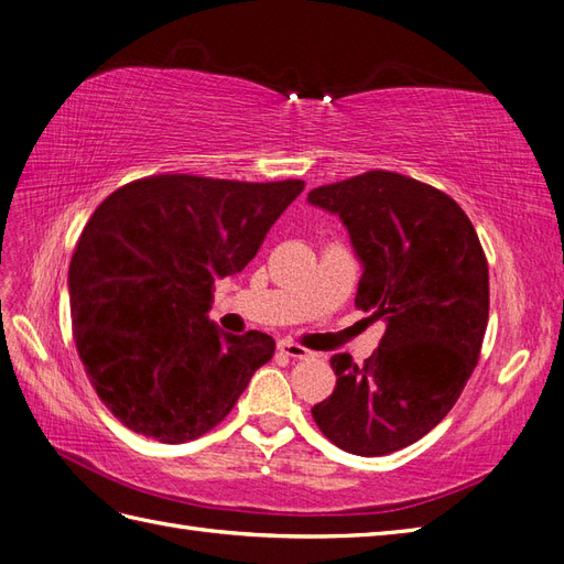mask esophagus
<instances>
[{
  "mask_svg": "<svg viewBox=\"0 0 564 564\" xmlns=\"http://www.w3.org/2000/svg\"><path fill=\"white\" fill-rule=\"evenodd\" d=\"M279 350L283 352V356L295 358V360H305V358L312 356V352H310L305 346L293 344V341H279Z\"/></svg>",
  "mask_w": 564,
  "mask_h": 564,
  "instance_id": "1",
  "label": "esophagus"
}]
</instances>
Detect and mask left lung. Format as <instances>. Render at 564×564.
<instances>
[{
    "instance_id": "8db88e82",
    "label": "left lung",
    "mask_w": 564,
    "mask_h": 564,
    "mask_svg": "<svg viewBox=\"0 0 564 564\" xmlns=\"http://www.w3.org/2000/svg\"><path fill=\"white\" fill-rule=\"evenodd\" d=\"M348 228L362 261L356 307L382 319L377 350L332 358L336 389L312 417L336 447L384 456L417 442L452 411L488 326V259L449 194L370 170L307 194Z\"/></svg>"
}]
</instances>
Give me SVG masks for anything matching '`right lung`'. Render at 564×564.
<instances>
[{"mask_svg": "<svg viewBox=\"0 0 564 564\" xmlns=\"http://www.w3.org/2000/svg\"><path fill=\"white\" fill-rule=\"evenodd\" d=\"M303 180L151 175L88 218L69 264L78 358L108 411L163 444L206 435L276 341L208 322L214 283L242 271Z\"/></svg>", "mask_w": 564, "mask_h": 564, "instance_id": "add662e5", "label": "right lung"}]
</instances>
